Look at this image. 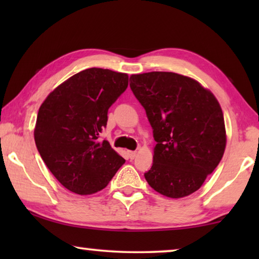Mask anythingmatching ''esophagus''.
Instances as JSON below:
<instances>
[{
  "instance_id": "obj_1",
  "label": "esophagus",
  "mask_w": 259,
  "mask_h": 259,
  "mask_svg": "<svg viewBox=\"0 0 259 259\" xmlns=\"http://www.w3.org/2000/svg\"><path fill=\"white\" fill-rule=\"evenodd\" d=\"M126 154H128V157L130 160H134L136 157V152H134V151H128L126 152Z\"/></svg>"
}]
</instances>
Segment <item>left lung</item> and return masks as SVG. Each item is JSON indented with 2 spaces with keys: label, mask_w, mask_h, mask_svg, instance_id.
<instances>
[{
  "label": "left lung",
  "mask_w": 259,
  "mask_h": 259,
  "mask_svg": "<svg viewBox=\"0 0 259 259\" xmlns=\"http://www.w3.org/2000/svg\"><path fill=\"white\" fill-rule=\"evenodd\" d=\"M130 81L156 142L152 168L144 174L148 185L168 198L192 194L224 154L221 105L198 81L177 73L136 74Z\"/></svg>",
  "instance_id": "left-lung-1"
}]
</instances>
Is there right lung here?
Returning <instances> with one entry per match:
<instances>
[{"label": "right lung", "instance_id": "obj_1", "mask_svg": "<svg viewBox=\"0 0 259 259\" xmlns=\"http://www.w3.org/2000/svg\"><path fill=\"white\" fill-rule=\"evenodd\" d=\"M128 74L88 68L57 87L37 113V151L61 185L80 195L103 190L125 160L100 133L108 108L128 88Z\"/></svg>", "mask_w": 259, "mask_h": 259}]
</instances>
